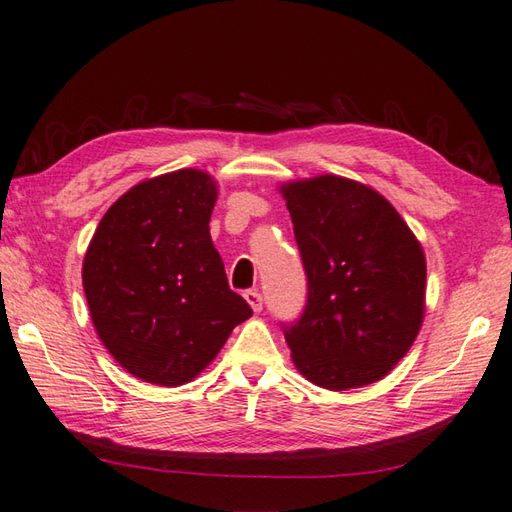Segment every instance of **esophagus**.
I'll use <instances>...</instances> for the list:
<instances>
[{
	"label": "esophagus",
	"mask_w": 512,
	"mask_h": 512,
	"mask_svg": "<svg viewBox=\"0 0 512 512\" xmlns=\"http://www.w3.org/2000/svg\"><path fill=\"white\" fill-rule=\"evenodd\" d=\"M244 299L248 301V306L253 308V312H262V308H264V299H262V295H259L257 290H246Z\"/></svg>",
	"instance_id": "obj_1"
}]
</instances>
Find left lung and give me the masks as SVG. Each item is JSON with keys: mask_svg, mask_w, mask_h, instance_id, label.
<instances>
[{"mask_svg": "<svg viewBox=\"0 0 512 512\" xmlns=\"http://www.w3.org/2000/svg\"><path fill=\"white\" fill-rule=\"evenodd\" d=\"M279 191L308 275L306 310L286 328L292 363L332 391L372 385L422 328L424 250L394 206L363 182L325 173Z\"/></svg>", "mask_w": 512, "mask_h": 512, "instance_id": "1", "label": "left lung"}]
</instances>
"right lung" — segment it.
Here are the masks:
<instances>
[{
    "mask_svg": "<svg viewBox=\"0 0 512 512\" xmlns=\"http://www.w3.org/2000/svg\"><path fill=\"white\" fill-rule=\"evenodd\" d=\"M215 200L217 182L200 169L143 180L107 209L85 250L96 334L145 383H189L253 314L213 246Z\"/></svg>",
    "mask_w": 512,
    "mask_h": 512,
    "instance_id": "1",
    "label": "right lung"
}]
</instances>
